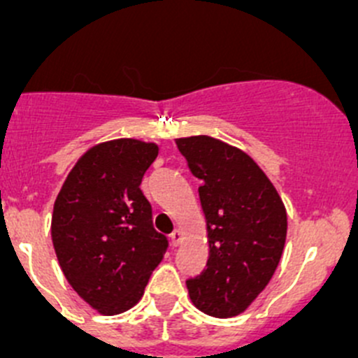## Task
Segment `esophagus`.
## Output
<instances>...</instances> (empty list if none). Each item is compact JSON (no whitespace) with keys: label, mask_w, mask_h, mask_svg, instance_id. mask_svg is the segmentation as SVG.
Instances as JSON below:
<instances>
[{"label":"esophagus","mask_w":358,"mask_h":358,"mask_svg":"<svg viewBox=\"0 0 358 358\" xmlns=\"http://www.w3.org/2000/svg\"><path fill=\"white\" fill-rule=\"evenodd\" d=\"M169 239H171V244H173V246H178V244L180 243H182V232H180V230L178 229H176V230H173V232H171V236H169Z\"/></svg>","instance_id":"34e87169"}]
</instances>
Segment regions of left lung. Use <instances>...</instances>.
I'll list each match as a JSON object with an SVG mask.
<instances>
[{
  "label": "left lung",
  "instance_id": "1",
  "mask_svg": "<svg viewBox=\"0 0 358 358\" xmlns=\"http://www.w3.org/2000/svg\"><path fill=\"white\" fill-rule=\"evenodd\" d=\"M189 169L199 178L209 258L187 280L196 308L218 319L243 313L266 287L287 234L284 202L258 164L237 147L199 135L176 138Z\"/></svg>",
  "mask_w": 358,
  "mask_h": 358
}]
</instances>
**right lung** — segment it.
I'll return each instance as SVG.
<instances>
[{"label": "right lung", "mask_w": 358, "mask_h": 358, "mask_svg": "<svg viewBox=\"0 0 358 358\" xmlns=\"http://www.w3.org/2000/svg\"><path fill=\"white\" fill-rule=\"evenodd\" d=\"M159 147L135 138L83 154L57 196L52 241L64 275L90 306L115 315L135 306L168 239L140 190Z\"/></svg>", "instance_id": "add662e5"}]
</instances>
